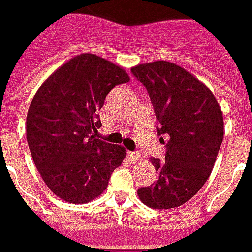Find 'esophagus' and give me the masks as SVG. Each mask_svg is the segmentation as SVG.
Listing matches in <instances>:
<instances>
[{
	"mask_svg": "<svg viewBox=\"0 0 252 252\" xmlns=\"http://www.w3.org/2000/svg\"><path fill=\"white\" fill-rule=\"evenodd\" d=\"M127 158H128V160L132 162H139L140 160H141V157H140L137 153H135V151H128Z\"/></svg>",
	"mask_w": 252,
	"mask_h": 252,
	"instance_id": "obj_1",
	"label": "esophagus"
}]
</instances>
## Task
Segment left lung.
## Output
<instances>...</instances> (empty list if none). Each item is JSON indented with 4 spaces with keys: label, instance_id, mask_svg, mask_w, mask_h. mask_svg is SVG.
<instances>
[{
    "label": "left lung",
    "instance_id": "1",
    "mask_svg": "<svg viewBox=\"0 0 252 252\" xmlns=\"http://www.w3.org/2000/svg\"><path fill=\"white\" fill-rule=\"evenodd\" d=\"M131 72L148 90L160 140L168 137L165 159L150 158L157 179L137 194L150 208H175L211 175L224 133L221 107L206 84L174 63L158 60Z\"/></svg>",
    "mask_w": 252,
    "mask_h": 252
}]
</instances>
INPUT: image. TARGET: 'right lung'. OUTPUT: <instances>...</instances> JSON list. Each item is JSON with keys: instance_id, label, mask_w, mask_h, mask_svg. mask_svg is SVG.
<instances>
[{"instance_id": "add662e5", "label": "right lung", "mask_w": 252, "mask_h": 252, "mask_svg": "<svg viewBox=\"0 0 252 252\" xmlns=\"http://www.w3.org/2000/svg\"><path fill=\"white\" fill-rule=\"evenodd\" d=\"M130 81L121 66L81 54L58 68L31 101L26 139L40 175L55 195L74 204L104 192L126 157L121 145L95 139L98 111L117 84Z\"/></svg>"}]
</instances>
